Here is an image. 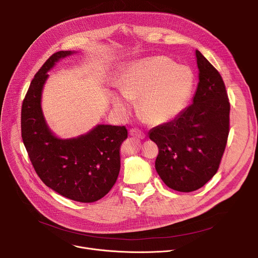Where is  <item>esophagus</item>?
Instances as JSON below:
<instances>
[{
  "mask_svg": "<svg viewBox=\"0 0 258 258\" xmlns=\"http://www.w3.org/2000/svg\"><path fill=\"white\" fill-rule=\"evenodd\" d=\"M130 135L135 138H138V139H143L145 137V134L138 128H132L130 131Z\"/></svg>",
  "mask_w": 258,
  "mask_h": 258,
  "instance_id": "1",
  "label": "esophagus"
}]
</instances>
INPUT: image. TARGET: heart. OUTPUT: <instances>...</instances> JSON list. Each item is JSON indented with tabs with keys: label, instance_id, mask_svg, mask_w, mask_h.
Instances as JSON below:
<instances>
[{
	"label": "heart",
	"instance_id": "1",
	"mask_svg": "<svg viewBox=\"0 0 258 258\" xmlns=\"http://www.w3.org/2000/svg\"><path fill=\"white\" fill-rule=\"evenodd\" d=\"M116 87L124 98L111 95L116 111L126 114L130 100L139 99V112L147 123L164 124L177 118L191 97L194 75L189 68L175 66L166 56H154L130 63Z\"/></svg>",
	"mask_w": 258,
	"mask_h": 258
}]
</instances>
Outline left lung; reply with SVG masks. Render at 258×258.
<instances>
[{"mask_svg":"<svg viewBox=\"0 0 258 258\" xmlns=\"http://www.w3.org/2000/svg\"><path fill=\"white\" fill-rule=\"evenodd\" d=\"M199 84L192 103L148 133L159 147L155 167L173 190L191 192L219 169L229 134L230 103L218 70L196 50Z\"/></svg>","mask_w":258,"mask_h":258,"instance_id":"left-lung-1","label":"left lung"}]
</instances>
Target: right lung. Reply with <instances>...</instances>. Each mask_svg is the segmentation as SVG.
Instances as JSON below:
<instances>
[{"instance_id": "obj_1", "label": "right lung", "mask_w": 258, "mask_h": 258, "mask_svg": "<svg viewBox=\"0 0 258 258\" xmlns=\"http://www.w3.org/2000/svg\"><path fill=\"white\" fill-rule=\"evenodd\" d=\"M74 53H54L35 74L22 105V138L37 175L49 188L67 199L92 203L103 198L117 181L120 145L127 131L125 126L97 124L69 139L51 131L42 110L48 72Z\"/></svg>"}]
</instances>
